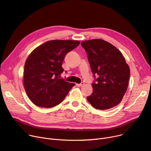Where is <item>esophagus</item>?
Returning <instances> with one entry per match:
<instances>
[{"instance_id":"1","label":"esophagus","mask_w":151,"mask_h":151,"mask_svg":"<svg viewBox=\"0 0 151 151\" xmlns=\"http://www.w3.org/2000/svg\"><path fill=\"white\" fill-rule=\"evenodd\" d=\"M85 85V83L84 82H81V83H80V84H76V86H82Z\"/></svg>"}]
</instances>
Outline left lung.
I'll return each instance as SVG.
<instances>
[{"instance_id":"left-lung-1","label":"left lung","mask_w":151,"mask_h":151,"mask_svg":"<svg viewBox=\"0 0 151 151\" xmlns=\"http://www.w3.org/2000/svg\"><path fill=\"white\" fill-rule=\"evenodd\" d=\"M89 63L95 78L93 91L87 97L94 108L108 109L120 103L127 91L129 67L119 50L102 39L83 41ZM95 75L97 76L96 78Z\"/></svg>"}]
</instances>
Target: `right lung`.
<instances>
[{
	"label": "right lung",
	"mask_w": 151,
	"mask_h": 151,
	"mask_svg": "<svg viewBox=\"0 0 151 151\" xmlns=\"http://www.w3.org/2000/svg\"><path fill=\"white\" fill-rule=\"evenodd\" d=\"M79 41L54 40L36 48L24 66V85L27 96L35 105L52 108L63 101L75 83L60 78L66 55Z\"/></svg>",
	"instance_id": "right-lung-1"
}]
</instances>
